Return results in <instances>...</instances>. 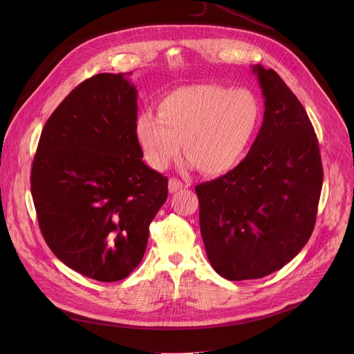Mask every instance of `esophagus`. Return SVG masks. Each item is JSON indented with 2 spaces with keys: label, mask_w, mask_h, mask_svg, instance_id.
<instances>
[{
  "label": "esophagus",
  "mask_w": 354,
  "mask_h": 354,
  "mask_svg": "<svg viewBox=\"0 0 354 354\" xmlns=\"http://www.w3.org/2000/svg\"><path fill=\"white\" fill-rule=\"evenodd\" d=\"M168 187H169V192H171V193H175V192H178V190L186 187V185H185L183 182H180L179 179H176V178H171Z\"/></svg>",
  "instance_id": "obj_1"
}]
</instances>
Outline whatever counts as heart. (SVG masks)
<instances>
[{
	"mask_svg": "<svg viewBox=\"0 0 354 354\" xmlns=\"http://www.w3.org/2000/svg\"><path fill=\"white\" fill-rule=\"evenodd\" d=\"M259 104L249 91L220 85H187L167 93L158 116L144 112L136 123L148 164L164 169L178 156L201 172L220 175L245 154L259 122Z\"/></svg>",
	"mask_w": 354,
	"mask_h": 354,
	"instance_id": "obj_1",
	"label": "heart"
}]
</instances>
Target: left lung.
I'll return each mask as SVG.
<instances>
[{
  "instance_id": "8db88e82",
  "label": "left lung",
  "mask_w": 354,
  "mask_h": 354,
  "mask_svg": "<svg viewBox=\"0 0 354 354\" xmlns=\"http://www.w3.org/2000/svg\"><path fill=\"white\" fill-rule=\"evenodd\" d=\"M252 70L265 96L262 127L239 165L194 189L207 258L232 281L265 277L304 248L324 179L304 106L274 70Z\"/></svg>"
}]
</instances>
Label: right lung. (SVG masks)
Listing matches in <instances>:
<instances>
[{"mask_svg": "<svg viewBox=\"0 0 354 354\" xmlns=\"http://www.w3.org/2000/svg\"><path fill=\"white\" fill-rule=\"evenodd\" d=\"M136 123V86L124 74H96L47 119L32 164L46 243L97 281H119L138 266L168 197V179L141 160Z\"/></svg>", "mask_w": 354, "mask_h": 354, "instance_id": "right-lung-1", "label": "right lung"}]
</instances>
